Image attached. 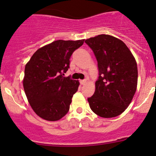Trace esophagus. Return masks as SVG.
Wrapping results in <instances>:
<instances>
[{
  "label": "esophagus",
  "instance_id": "esophagus-1",
  "mask_svg": "<svg viewBox=\"0 0 156 156\" xmlns=\"http://www.w3.org/2000/svg\"><path fill=\"white\" fill-rule=\"evenodd\" d=\"M80 82V84H82V85H84V84L87 83V80H81Z\"/></svg>",
  "mask_w": 156,
  "mask_h": 156
}]
</instances>
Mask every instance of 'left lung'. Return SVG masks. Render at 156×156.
<instances>
[{
  "mask_svg": "<svg viewBox=\"0 0 156 156\" xmlns=\"http://www.w3.org/2000/svg\"><path fill=\"white\" fill-rule=\"evenodd\" d=\"M85 42L94 52L99 70L95 92L88 98L89 106L101 117H117L128 108L136 91L135 58L122 41L112 36L101 34Z\"/></svg>",
  "mask_w": 156,
  "mask_h": 156,
  "instance_id": "1",
  "label": "left lung"
}]
</instances>
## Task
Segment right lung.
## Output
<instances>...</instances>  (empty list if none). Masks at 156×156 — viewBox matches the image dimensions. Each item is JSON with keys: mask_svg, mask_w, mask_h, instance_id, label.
<instances>
[{"mask_svg": "<svg viewBox=\"0 0 156 156\" xmlns=\"http://www.w3.org/2000/svg\"><path fill=\"white\" fill-rule=\"evenodd\" d=\"M80 40H56L39 48L25 67L23 88L32 109L42 119L56 121L67 114L79 81L64 77Z\"/></svg>", "mask_w": 156, "mask_h": 156, "instance_id": "1", "label": "right lung"}]
</instances>
